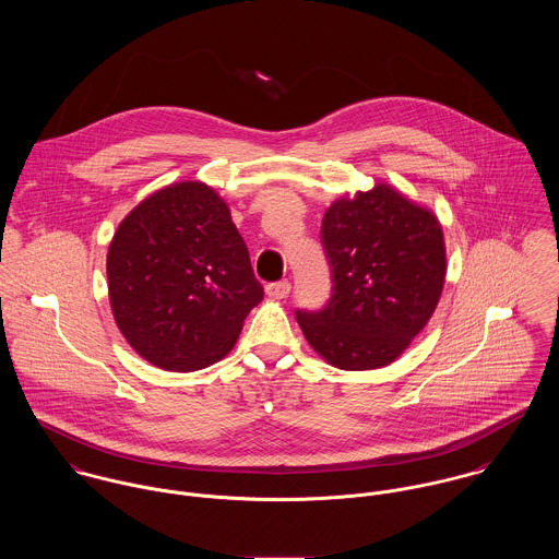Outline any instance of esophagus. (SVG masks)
Masks as SVG:
<instances>
[{
	"label": "esophagus",
	"mask_w": 559,
	"mask_h": 559,
	"mask_svg": "<svg viewBox=\"0 0 559 559\" xmlns=\"http://www.w3.org/2000/svg\"><path fill=\"white\" fill-rule=\"evenodd\" d=\"M266 295L273 299H286L290 295V284L288 282H273L266 284Z\"/></svg>",
	"instance_id": "34e87169"
}]
</instances>
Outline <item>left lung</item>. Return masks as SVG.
<instances>
[{"mask_svg":"<svg viewBox=\"0 0 559 559\" xmlns=\"http://www.w3.org/2000/svg\"><path fill=\"white\" fill-rule=\"evenodd\" d=\"M331 297L297 310L310 346L342 370L392 364L432 317L445 282L437 217L390 185L335 200L320 228Z\"/></svg>","mask_w":559,"mask_h":559,"instance_id":"obj_1","label":"left lung"}]
</instances>
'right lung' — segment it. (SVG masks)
Listing matches in <instances>:
<instances>
[{
  "label": "right lung",
  "mask_w": 559,
  "mask_h": 559,
  "mask_svg": "<svg viewBox=\"0 0 559 559\" xmlns=\"http://www.w3.org/2000/svg\"><path fill=\"white\" fill-rule=\"evenodd\" d=\"M107 282L127 342L174 372L228 355L264 297L228 204L195 180L160 189L124 217L109 245Z\"/></svg>",
  "instance_id": "right-lung-1"
}]
</instances>
